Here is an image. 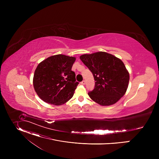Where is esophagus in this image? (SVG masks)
I'll return each instance as SVG.
<instances>
[{"mask_svg": "<svg viewBox=\"0 0 159 159\" xmlns=\"http://www.w3.org/2000/svg\"><path fill=\"white\" fill-rule=\"evenodd\" d=\"M80 84H82V85H85V80H83V81H82V82H80Z\"/></svg>", "mask_w": 159, "mask_h": 159, "instance_id": "obj_1", "label": "esophagus"}]
</instances>
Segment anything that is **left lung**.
I'll use <instances>...</instances> for the list:
<instances>
[{
	"label": "left lung",
	"mask_w": 159,
	"mask_h": 159,
	"mask_svg": "<svg viewBox=\"0 0 159 159\" xmlns=\"http://www.w3.org/2000/svg\"><path fill=\"white\" fill-rule=\"evenodd\" d=\"M80 59L93 74L95 87L88 95L101 106L117 102L126 93L129 74L118 58L104 52L84 54Z\"/></svg>",
	"instance_id": "left-lung-1"
}]
</instances>
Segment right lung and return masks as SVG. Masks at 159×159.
Listing matches in <instances>:
<instances>
[{
	"label": "right lung",
	"instance_id": "obj_1",
	"mask_svg": "<svg viewBox=\"0 0 159 159\" xmlns=\"http://www.w3.org/2000/svg\"><path fill=\"white\" fill-rule=\"evenodd\" d=\"M75 57L65 55L51 56L40 62L34 71L35 92L45 102L60 106L69 101L79 84L72 67Z\"/></svg>",
	"mask_w": 159,
	"mask_h": 159
}]
</instances>
